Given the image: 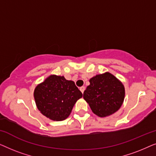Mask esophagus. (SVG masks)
Masks as SVG:
<instances>
[{"mask_svg": "<svg viewBox=\"0 0 156 156\" xmlns=\"http://www.w3.org/2000/svg\"><path fill=\"white\" fill-rule=\"evenodd\" d=\"M80 91H82V93L83 94L84 93V90H85V87H80Z\"/></svg>", "mask_w": 156, "mask_h": 156, "instance_id": "esophagus-1", "label": "esophagus"}]
</instances>
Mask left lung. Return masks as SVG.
<instances>
[{
  "instance_id": "obj_1",
  "label": "left lung",
  "mask_w": 156,
  "mask_h": 156,
  "mask_svg": "<svg viewBox=\"0 0 156 156\" xmlns=\"http://www.w3.org/2000/svg\"><path fill=\"white\" fill-rule=\"evenodd\" d=\"M89 82L83 97L94 114L106 117L121 108L125 97V88L116 76L106 72L93 76Z\"/></svg>"
}]
</instances>
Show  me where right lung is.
<instances>
[{
  "instance_id": "right-lung-1",
  "label": "right lung",
  "mask_w": 156,
  "mask_h": 156,
  "mask_svg": "<svg viewBox=\"0 0 156 156\" xmlns=\"http://www.w3.org/2000/svg\"><path fill=\"white\" fill-rule=\"evenodd\" d=\"M82 94L73 81L64 76L51 74L34 90L36 106L40 113L52 121H60L71 114Z\"/></svg>"
}]
</instances>
